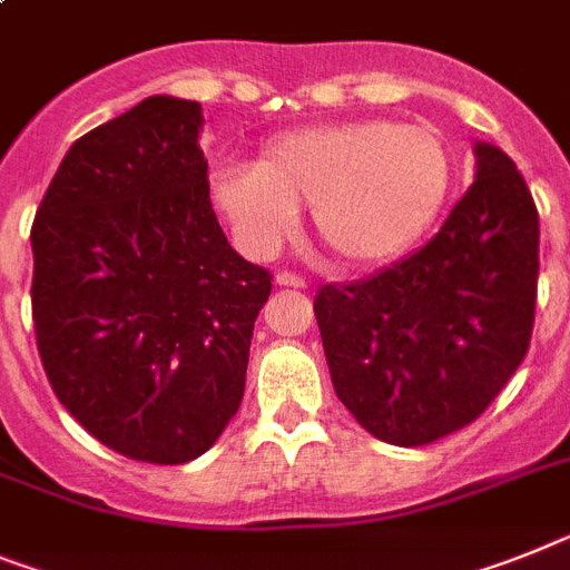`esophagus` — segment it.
Listing matches in <instances>:
<instances>
[{"instance_id":"esophagus-1","label":"esophagus","mask_w":570,"mask_h":570,"mask_svg":"<svg viewBox=\"0 0 570 570\" xmlns=\"http://www.w3.org/2000/svg\"><path fill=\"white\" fill-rule=\"evenodd\" d=\"M276 285L305 291V288H308V279H305V276H299V274H294V271H279V274H276Z\"/></svg>"}]
</instances>
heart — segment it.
I'll return each mask as SVG.
<instances>
[{"label": "heart", "instance_id": "1", "mask_svg": "<svg viewBox=\"0 0 570 570\" xmlns=\"http://www.w3.org/2000/svg\"><path fill=\"white\" fill-rule=\"evenodd\" d=\"M452 164L424 126L368 118L311 126L262 149L259 164H230L213 193L253 253H271L311 207L314 236L334 265L392 259L444 207Z\"/></svg>", "mask_w": 570, "mask_h": 570}]
</instances>
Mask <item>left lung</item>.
I'll list each match as a JSON object with an SVG mask.
<instances>
[{"instance_id": "8db88e82", "label": "left lung", "mask_w": 570, "mask_h": 570, "mask_svg": "<svg viewBox=\"0 0 570 570\" xmlns=\"http://www.w3.org/2000/svg\"><path fill=\"white\" fill-rule=\"evenodd\" d=\"M537 279L533 196L502 149L475 144V181L421 250L314 296L334 392L386 444L464 430L528 354Z\"/></svg>"}]
</instances>
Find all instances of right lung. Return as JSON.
I'll return each mask as SVG.
<instances>
[{
  "mask_svg": "<svg viewBox=\"0 0 570 570\" xmlns=\"http://www.w3.org/2000/svg\"><path fill=\"white\" fill-rule=\"evenodd\" d=\"M202 120L196 100L155 95L82 135L31 227L33 332L53 395L146 464L216 444L274 279L218 227Z\"/></svg>",
  "mask_w": 570,
  "mask_h": 570,
  "instance_id": "obj_1",
  "label": "right lung"
}]
</instances>
